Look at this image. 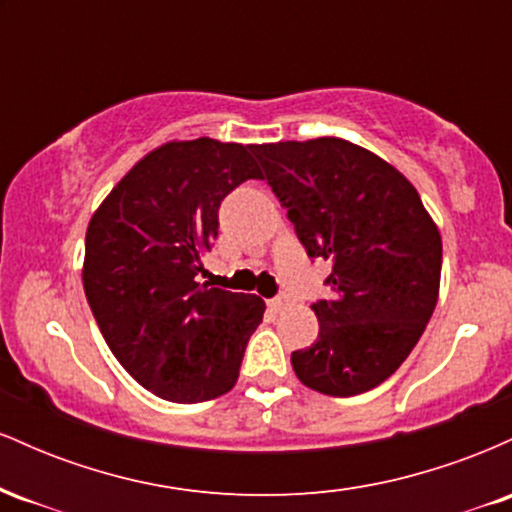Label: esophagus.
<instances>
[{"mask_svg":"<svg viewBox=\"0 0 512 512\" xmlns=\"http://www.w3.org/2000/svg\"><path fill=\"white\" fill-rule=\"evenodd\" d=\"M286 305H289V296H276V298H272V301H269V308H272L274 313H281Z\"/></svg>","mask_w":512,"mask_h":512,"instance_id":"1","label":"esophagus"}]
</instances>
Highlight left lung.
I'll return each mask as SVG.
<instances>
[{"mask_svg":"<svg viewBox=\"0 0 512 512\" xmlns=\"http://www.w3.org/2000/svg\"><path fill=\"white\" fill-rule=\"evenodd\" d=\"M252 154L308 257L332 262V296L313 303L315 344L291 354L298 380L330 397L373 390L436 308L438 226L397 168L346 139L255 144Z\"/></svg>","mask_w":512,"mask_h":512,"instance_id":"left-lung-1","label":"left lung"}]
</instances>
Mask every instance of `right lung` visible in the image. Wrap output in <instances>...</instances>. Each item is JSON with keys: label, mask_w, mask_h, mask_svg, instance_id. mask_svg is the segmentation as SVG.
<instances>
[{"label": "right lung", "mask_w": 512, "mask_h": 512, "mask_svg": "<svg viewBox=\"0 0 512 512\" xmlns=\"http://www.w3.org/2000/svg\"><path fill=\"white\" fill-rule=\"evenodd\" d=\"M252 144L199 137L146 154L88 221L84 291L122 368L156 397L207 402L236 385L260 296L197 284L219 207L262 180Z\"/></svg>", "instance_id": "add662e5"}]
</instances>
